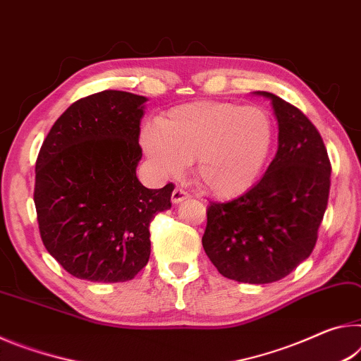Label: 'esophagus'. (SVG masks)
Here are the masks:
<instances>
[{
  "instance_id": "esophagus-1",
  "label": "esophagus",
  "mask_w": 361,
  "mask_h": 361,
  "mask_svg": "<svg viewBox=\"0 0 361 361\" xmlns=\"http://www.w3.org/2000/svg\"><path fill=\"white\" fill-rule=\"evenodd\" d=\"M188 198H190V195H188L185 190H182V188H174L173 195H171V200H173L174 204H180Z\"/></svg>"
}]
</instances>
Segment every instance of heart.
<instances>
[{
    "label": "heart",
    "instance_id": "b5f03b06",
    "mask_svg": "<svg viewBox=\"0 0 361 361\" xmlns=\"http://www.w3.org/2000/svg\"><path fill=\"white\" fill-rule=\"evenodd\" d=\"M275 140V125L257 105L202 100L173 109L142 145L163 173H180L193 161L195 179L216 198L246 193L261 177Z\"/></svg>",
    "mask_w": 361,
    "mask_h": 361
}]
</instances>
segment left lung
Masks as SVG:
<instances>
[{"instance_id": "1", "label": "left lung", "mask_w": 361, "mask_h": 361, "mask_svg": "<svg viewBox=\"0 0 361 361\" xmlns=\"http://www.w3.org/2000/svg\"><path fill=\"white\" fill-rule=\"evenodd\" d=\"M279 150L262 179L241 197L211 203L203 247L219 274L265 285L281 279L314 251L329 197L331 164L317 128L271 92Z\"/></svg>"}]
</instances>
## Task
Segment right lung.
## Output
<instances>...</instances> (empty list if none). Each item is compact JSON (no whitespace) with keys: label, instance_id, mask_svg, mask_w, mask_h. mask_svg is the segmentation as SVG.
<instances>
[{"label":"right lung","instance_id":"add662e5","mask_svg":"<svg viewBox=\"0 0 361 361\" xmlns=\"http://www.w3.org/2000/svg\"><path fill=\"white\" fill-rule=\"evenodd\" d=\"M145 102L125 91L82 97L41 145L33 193L41 240L76 279L133 280L149 262L152 219L171 208L173 184L153 190L135 176Z\"/></svg>","mask_w":361,"mask_h":361}]
</instances>
